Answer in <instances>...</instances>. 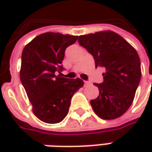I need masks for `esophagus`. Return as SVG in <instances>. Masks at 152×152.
<instances>
[{
	"instance_id": "esophagus-1",
	"label": "esophagus",
	"mask_w": 152,
	"mask_h": 152,
	"mask_svg": "<svg viewBox=\"0 0 152 152\" xmlns=\"http://www.w3.org/2000/svg\"><path fill=\"white\" fill-rule=\"evenodd\" d=\"M91 83L90 81H85V86H87V85H91Z\"/></svg>"
}]
</instances>
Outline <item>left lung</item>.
Segmentation results:
<instances>
[{"mask_svg":"<svg viewBox=\"0 0 152 152\" xmlns=\"http://www.w3.org/2000/svg\"><path fill=\"white\" fill-rule=\"evenodd\" d=\"M95 59L96 67H105L103 82L95 84L99 96L91 100L94 112L102 119L119 118L131 106L140 78V60L135 49L113 31H102L78 38Z\"/></svg>","mask_w":152,"mask_h":152,"instance_id":"8db88e82","label":"left lung"}]
</instances>
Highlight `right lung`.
<instances>
[{
	"label": "right lung",
	"instance_id": "obj_1",
	"mask_svg": "<svg viewBox=\"0 0 152 152\" xmlns=\"http://www.w3.org/2000/svg\"><path fill=\"white\" fill-rule=\"evenodd\" d=\"M78 36L59 33H45L33 39L23 48L20 80L33 113L47 124H57L68 113L71 98L84 85L82 79H66L56 73L61 65L66 48Z\"/></svg>",
	"mask_w": 152,
	"mask_h": 152
}]
</instances>
